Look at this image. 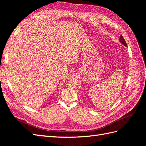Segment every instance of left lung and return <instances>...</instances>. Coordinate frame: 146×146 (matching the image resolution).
<instances>
[{
    "mask_svg": "<svg viewBox=\"0 0 146 146\" xmlns=\"http://www.w3.org/2000/svg\"><path fill=\"white\" fill-rule=\"evenodd\" d=\"M119 40H120V42H121L123 44V45H124L125 46H127V44H126V41H125L124 39V38H123V36H122V35H121V36H120Z\"/></svg>",
    "mask_w": 146,
    "mask_h": 146,
    "instance_id": "left-lung-1",
    "label": "left lung"
}]
</instances>
